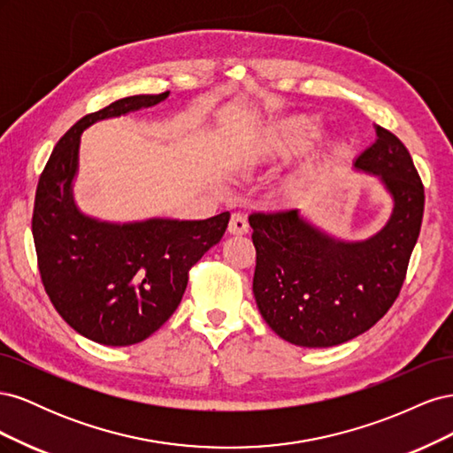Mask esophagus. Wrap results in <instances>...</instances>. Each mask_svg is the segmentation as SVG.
I'll return each mask as SVG.
<instances>
[{"label":"esophagus","instance_id":"esophagus-1","mask_svg":"<svg viewBox=\"0 0 453 453\" xmlns=\"http://www.w3.org/2000/svg\"><path fill=\"white\" fill-rule=\"evenodd\" d=\"M228 232L232 236H243L250 232L248 219H245L242 213H232L230 223H228Z\"/></svg>","mask_w":453,"mask_h":453}]
</instances>
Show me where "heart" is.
Returning a JSON list of instances; mask_svg holds the SVG:
<instances>
[{
	"mask_svg": "<svg viewBox=\"0 0 453 453\" xmlns=\"http://www.w3.org/2000/svg\"><path fill=\"white\" fill-rule=\"evenodd\" d=\"M321 122L311 115H295L276 122L258 135L255 147L251 149L250 157L257 160H276L289 158L300 150L306 149L319 135ZM331 164V153L326 149L318 150L308 157L295 173L287 180L283 190L287 195H296L300 190L311 185L315 180L326 172Z\"/></svg>",
	"mask_w": 453,
	"mask_h": 453,
	"instance_id": "obj_1",
	"label": "heart"
}]
</instances>
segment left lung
Listing matches in <instances>:
<instances>
[{
    "label": "left lung",
    "mask_w": 453,
    "mask_h": 453,
    "mask_svg": "<svg viewBox=\"0 0 453 453\" xmlns=\"http://www.w3.org/2000/svg\"><path fill=\"white\" fill-rule=\"evenodd\" d=\"M355 158L374 175L391 213L372 236L344 240L315 226L300 208L253 213L257 266L253 295L280 338L303 348H331L376 325L399 295L419 236L423 185L412 157L389 130Z\"/></svg>",
    "instance_id": "left-lung-1"
}]
</instances>
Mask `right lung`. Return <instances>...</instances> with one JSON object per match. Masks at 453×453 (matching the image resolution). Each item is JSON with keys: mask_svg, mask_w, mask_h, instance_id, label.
<instances>
[{"mask_svg": "<svg viewBox=\"0 0 453 453\" xmlns=\"http://www.w3.org/2000/svg\"><path fill=\"white\" fill-rule=\"evenodd\" d=\"M168 96H128L75 122L37 183L32 234L45 291L67 325L104 346L140 344L157 333L180 306L190 266L228 226V211L203 221L150 217L117 223L81 211L75 202L83 132Z\"/></svg>", "mask_w": 453, "mask_h": 453, "instance_id": "1", "label": "right lung"}]
</instances>
